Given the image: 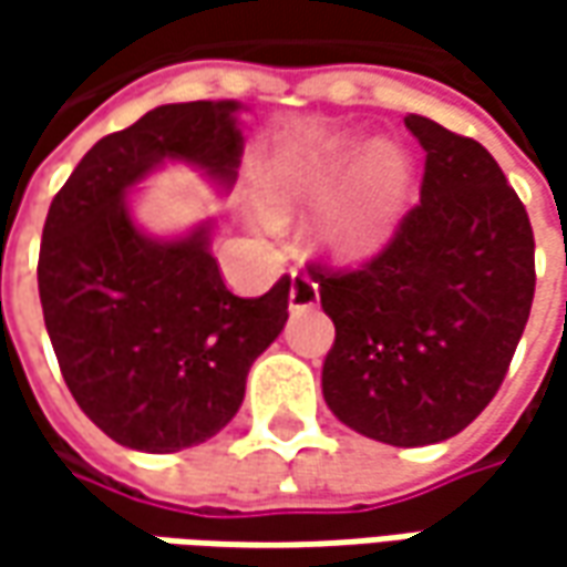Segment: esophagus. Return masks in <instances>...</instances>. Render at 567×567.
Returning a JSON list of instances; mask_svg holds the SVG:
<instances>
[{"instance_id":"1","label":"esophagus","mask_w":567,"mask_h":567,"mask_svg":"<svg viewBox=\"0 0 567 567\" xmlns=\"http://www.w3.org/2000/svg\"><path fill=\"white\" fill-rule=\"evenodd\" d=\"M312 306H318V284L306 271H293L290 309H312Z\"/></svg>"}]
</instances>
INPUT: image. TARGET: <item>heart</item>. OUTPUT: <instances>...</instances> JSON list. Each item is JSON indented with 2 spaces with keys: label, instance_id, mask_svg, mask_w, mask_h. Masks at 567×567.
Masks as SVG:
<instances>
[{
  "label": "heart",
  "instance_id": "heart-1",
  "mask_svg": "<svg viewBox=\"0 0 567 567\" xmlns=\"http://www.w3.org/2000/svg\"><path fill=\"white\" fill-rule=\"evenodd\" d=\"M357 154L321 147V151H293L280 154L261 183L265 207L271 217H293L299 210L324 205L353 179ZM403 166L391 147L379 144L365 154L360 179L324 210L318 239L334 255H362L375 249L394 224L401 202Z\"/></svg>",
  "mask_w": 567,
  "mask_h": 567
}]
</instances>
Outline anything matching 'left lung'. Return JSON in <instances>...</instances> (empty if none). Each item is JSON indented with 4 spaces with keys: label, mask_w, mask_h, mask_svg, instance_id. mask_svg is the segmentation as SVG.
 <instances>
[{
    "label": "left lung",
    "mask_w": 567,
    "mask_h": 567,
    "mask_svg": "<svg viewBox=\"0 0 567 567\" xmlns=\"http://www.w3.org/2000/svg\"><path fill=\"white\" fill-rule=\"evenodd\" d=\"M423 144L420 205L357 268L309 265L334 321L321 391L340 423L394 447L445 442L502 388L530 318L534 227L473 138L406 116Z\"/></svg>",
    "instance_id": "obj_1"
}]
</instances>
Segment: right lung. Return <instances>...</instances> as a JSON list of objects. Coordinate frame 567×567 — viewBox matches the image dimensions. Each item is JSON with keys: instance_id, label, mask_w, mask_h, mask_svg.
Returning <instances> with one entry per match:
<instances>
[{"instance_id": "obj_1", "label": "right lung", "mask_w": 567, "mask_h": 567, "mask_svg": "<svg viewBox=\"0 0 567 567\" xmlns=\"http://www.w3.org/2000/svg\"><path fill=\"white\" fill-rule=\"evenodd\" d=\"M236 110L233 100L166 103L100 138L43 224L37 284L62 379L91 423L135 451L169 454L217 435L290 316V277L265 296L229 293L207 224L161 243L125 207V192L164 161L229 186L243 154Z\"/></svg>"}]
</instances>
